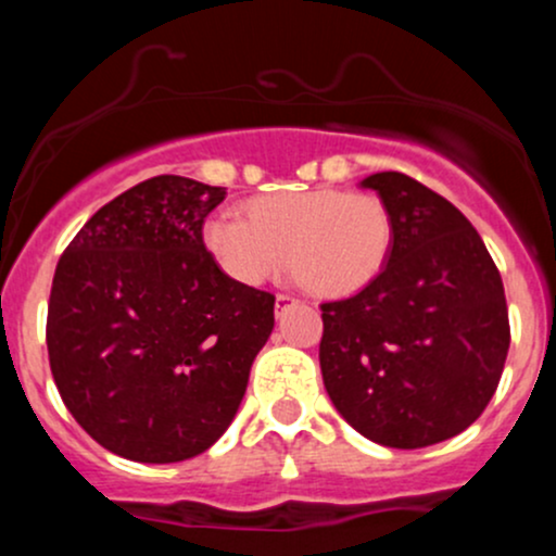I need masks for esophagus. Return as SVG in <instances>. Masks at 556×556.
<instances>
[{
	"mask_svg": "<svg viewBox=\"0 0 556 556\" xmlns=\"http://www.w3.org/2000/svg\"><path fill=\"white\" fill-rule=\"evenodd\" d=\"M292 303H295V298H292V295H277V303H274V305H277V314H279V311H285L287 305H292Z\"/></svg>",
	"mask_w": 556,
	"mask_h": 556,
	"instance_id": "obj_1",
	"label": "esophagus"
}]
</instances>
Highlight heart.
I'll return each mask as SVG.
<instances>
[{
	"mask_svg": "<svg viewBox=\"0 0 556 556\" xmlns=\"http://www.w3.org/2000/svg\"><path fill=\"white\" fill-rule=\"evenodd\" d=\"M392 214L374 193L292 190L248 203V219L219 212L203 242L235 282L256 287L290 266L316 295L340 298L371 285L392 251Z\"/></svg>",
	"mask_w": 556,
	"mask_h": 556,
	"instance_id": "heart-1",
	"label": "heart"
}]
</instances>
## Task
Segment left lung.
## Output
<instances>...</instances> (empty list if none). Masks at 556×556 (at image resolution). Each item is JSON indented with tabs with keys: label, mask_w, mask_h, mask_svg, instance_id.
<instances>
[{
	"label": "left lung",
	"mask_w": 556,
	"mask_h": 556,
	"mask_svg": "<svg viewBox=\"0 0 556 556\" xmlns=\"http://www.w3.org/2000/svg\"><path fill=\"white\" fill-rule=\"evenodd\" d=\"M392 214L387 266L358 295L321 303L324 387L376 444L418 450L486 410L509 350L507 300L481 235L402 172L361 182Z\"/></svg>",
	"instance_id": "left-lung-1"
}]
</instances>
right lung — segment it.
I'll return each instance as SVG.
<instances>
[{"label":"right lung","instance_id":"1","mask_svg":"<svg viewBox=\"0 0 556 556\" xmlns=\"http://www.w3.org/2000/svg\"><path fill=\"white\" fill-rule=\"evenodd\" d=\"M227 190L159 175L83 225L56 264L47 316L54 384L104 450L180 463L238 413L274 329V295L235 282L203 245Z\"/></svg>","mask_w":556,"mask_h":556}]
</instances>
